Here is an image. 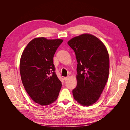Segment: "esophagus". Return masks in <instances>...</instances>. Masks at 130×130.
I'll return each mask as SVG.
<instances>
[{
    "instance_id": "34e87169",
    "label": "esophagus",
    "mask_w": 130,
    "mask_h": 130,
    "mask_svg": "<svg viewBox=\"0 0 130 130\" xmlns=\"http://www.w3.org/2000/svg\"><path fill=\"white\" fill-rule=\"evenodd\" d=\"M69 78V76H68L67 77H64V80L65 81H66V80H67Z\"/></svg>"
}]
</instances>
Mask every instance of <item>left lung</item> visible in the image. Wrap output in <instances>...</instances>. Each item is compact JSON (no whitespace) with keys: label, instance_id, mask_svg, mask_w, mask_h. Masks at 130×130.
<instances>
[{"label":"left lung","instance_id":"obj_1","mask_svg":"<svg viewBox=\"0 0 130 130\" xmlns=\"http://www.w3.org/2000/svg\"><path fill=\"white\" fill-rule=\"evenodd\" d=\"M68 44L75 53L78 63L77 86L73 90L74 99L82 106H89L99 99L108 80L107 49L103 42L90 34L74 37Z\"/></svg>","mask_w":130,"mask_h":130}]
</instances>
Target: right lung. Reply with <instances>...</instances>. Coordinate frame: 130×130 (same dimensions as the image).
Instances as JSON below:
<instances>
[{
	"label": "right lung",
	"mask_w": 130,
	"mask_h": 130,
	"mask_svg": "<svg viewBox=\"0 0 130 130\" xmlns=\"http://www.w3.org/2000/svg\"><path fill=\"white\" fill-rule=\"evenodd\" d=\"M62 39L36 37L23 50L19 70L23 86L35 103L47 106L55 101L62 84L55 71L53 57Z\"/></svg>",
	"instance_id": "1"
}]
</instances>
